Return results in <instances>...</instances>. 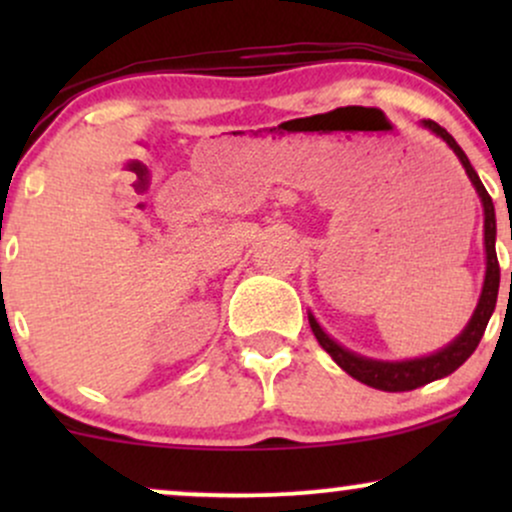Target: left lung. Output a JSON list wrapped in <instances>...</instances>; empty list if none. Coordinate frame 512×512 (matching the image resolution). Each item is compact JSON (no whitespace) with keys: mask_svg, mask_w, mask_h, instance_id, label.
I'll use <instances>...</instances> for the list:
<instances>
[{"mask_svg":"<svg viewBox=\"0 0 512 512\" xmlns=\"http://www.w3.org/2000/svg\"><path fill=\"white\" fill-rule=\"evenodd\" d=\"M426 129H431L436 137L443 139L445 144L455 151V156L460 158L464 173L469 175L472 180L474 190L481 199V207H484V248H486V276H484V289H481L477 310H474L472 320L467 322V327L460 332V337H455L452 342L445 346V349L436 351L431 356H421V358H409V361H375V358H366L358 356L354 351L344 349L342 344H337L334 339L317 325V320L308 313L310 320V330H313L315 339L320 342L322 349L327 351L334 358L339 368H344L351 378H356L358 383L375 387V390L383 392H407V390H416V387L433 383V380L445 378V375L455 373L457 368L467 361L469 356L474 354L481 337H484L486 325H489L493 308H496V298H498V284H501V267H498V257H496V211H493V202L486 192V187L481 185L477 170L472 168L469 158L464 151L460 149V144L445 132L438 122L433 120H424L421 122Z\"/></svg>","mask_w":512,"mask_h":512,"instance_id":"8db88e82","label":"left lung"}]
</instances>
